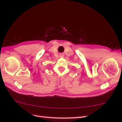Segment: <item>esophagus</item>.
I'll use <instances>...</instances> for the list:
<instances>
[{"instance_id": "esophagus-1", "label": "esophagus", "mask_w": 122, "mask_h": 122, "mask_svg": "<svg viewBox=\"0 0 122 122\" xmlns=\"http://www.w3.org/2000/svg\"><path fill=\"white\" fill-rule=\"evenodd\" d=\"M60 57H61V58L64 57V55H63V54H60Z\"/></svg>"}]
</instances>
